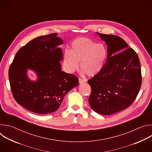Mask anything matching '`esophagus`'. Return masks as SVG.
<instances>
[{
	"mask_svg": "<svg viewBox=\"0 0 152 152\" xmlns=\"http://www.w3.org/2000/svg\"><path fill=\"white\" fill-rule=\"evenodd\" d=\"M86 81V80L85 79H81V78H79V83L81 84V83H83L84 82H85Z\"/></svg>",
	"mask_w": 152,
	"mask_h": 152,
	"instance_id": "34e87169",
	"label": "esophagus"
}]
</instances>
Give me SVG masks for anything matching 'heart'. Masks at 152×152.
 Listing matches in <instances>:
<instances>
[{"label":"heart","mask_w":152,"mask_h":152,"mask_svg":"<svg viewBox=\"0 0 152 152\" xmlns=\"http://www.w3.org/2000/svg\"><path fill=\"white\" fill-rule=\"evenodd\" d=\"M107 50L102 44L86 38L75 40L70 50L65 51L63 55V67L66 72L73 73L79 67L88 76L99 73L103 69L106 58Z\"/></svg>","instance_id":"1"}]
</instances>
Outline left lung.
Wrapping results in <instances>:
<instances>
[{"instance_id": "left-lung-1", "label": "left lung", "mask_w": 152, "mask_h": 152, "mask_svg": "<svg viewBox=\"0 0 152 152\" xmlns=\"http://www.w3.org/2000/svg\"><path fill=\"white\" fill-rule=\"evenodd\" d=\"M96 33L107 45L102 70L88 80L91 92L89 103L102 115L123 111L135 100L142 83L138 55L121 37Z\"/></svg>"}]
</instances>
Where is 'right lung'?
<instances>
[{
	"mask_svg": "<svg viewBox=\"0 0 152 152\" xmlns=\"http://www.w3.org/2000/svg\"><path fill=\"white\" fill-rule=\"evenodd\" d=\"M54 33L37 37L17 52L9 69L13 97L20 105L38 114H48L59 107L67 93L79 84L78 78L61 70V38ZM37 75L32 81L27 70Z\"/></svg>",
	"mask_w": 152,
	"mask_h": 152,
	"instance_id": "obj_1",
	"label": "right lung"
}]
</instances>
